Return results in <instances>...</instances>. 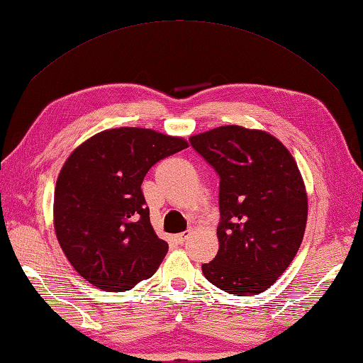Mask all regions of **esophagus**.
Instances as JSON below:
<instances>
[{
	"label": "esophagus",
	"instance_id": "34e87169",
	"mask_svg": "<svg viewBox=\"0 0 363 363\" xmlns=\"http://www.w3.org/2000/svg\"><path fill=\"white\" fill-rule=\"evenodd\" d=\"M191 231H186V233H181V234H176V240H177V242H179V244H182V242H186V240L189 239V238H191Z\"/></svg>",
	"mask_w": 363,
	"mask_h": 363
}]
</instances>
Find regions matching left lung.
<instances>
[{
    "label": "left lung",
    "instance_id": "left-lung-1",
    "mask_svg": "<svg viewBox=\"0 0 363 363\" xmlns=\"http://www.w3.org/2000/svg\"><path fill=\"white\" fill-rule=\"evenodd\" d=\"M220 174L216 257L205 278L224 292L257 296L286 272L307 226L306 184L291 152L274 135L220 125L189 137Z\"/></svg>",
    "mask_w": 363,
    "mask_h": 363
}]
</instances>
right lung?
<instances>
[{"label":"right lung","mask_w":363,"mask_h":363,"mask_svg":"<svg viewBox=\"0 0 363 363\" xmlns=\"http://www.w3.org/2000/svg\"><path fill=\"white\" fill-rule=\"evenodd\" d=\"M182 137L142 128L101 130L65 161L55 187V233L69 263L108 292L129 291L157 272L168 252L150 223L143 177L187 148Z\"/></svg>","instance_id":"obj_1"}]
</instances>
